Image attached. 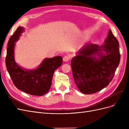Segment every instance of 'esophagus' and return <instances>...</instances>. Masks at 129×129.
<instances>
[{
	"label": "esophagus",
	"instance_id": "esophagus-1",
	"mask_svg": "<svg viewBox=\"0 0 129 129\" xmlns=\"http://www.w3.org/2000/svg\"><path fill=\"white\" fill-rule=\"evenodd\" d=\"M70 60V57L67 56V55H66L64 56L63 57V61H65V62H67L68 61H69Z\"/></svg>",
	"mask_w": 129,
	"mask_h": 129
}]
</instances>
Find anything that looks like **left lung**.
<instances>
[{
	"instance_id": "8db88e82",
	"label": "left lung",
	"mask_w": 129,
	"mask_h": 129,
	"mask_svg": "<svg viewBox=\"0 0 129 129\" xmlns=\"http://www.w3.org/2000/svg\"><path fill=\"white\" fill-rule=\"evenodd\" d=\"M104 42L102 46L88 43L72 59L74 81L85 94L97 92L108 85L119 63V42L110 29Z\"/></svg>"
}]
</instances>
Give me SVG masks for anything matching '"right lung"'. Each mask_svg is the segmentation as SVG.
<instances>
[{"mask_svg": "<svg viewBox=\"0 0 129 129\" xmlns=\"http://www.w3.org/2000/svg\"><path fill=\"white\" fill-rule=\"evenodd\" d=\"M24 30L22 27H18L9 40L5 59L7 70L18 89L31 95L42 96L48 92L51 87L54 71L61 66L62 57L57 56L47 58L35 69H22L15 61L14 49L15 42Z\"/></svg>", "mask_w": 129, "mask_h": 129, "instance_id": "right-lung-1", "label": "right lung"}]
</instances>
